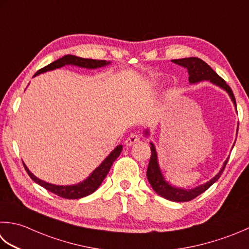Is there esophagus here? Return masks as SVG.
Instances as JSON below:
<instances>
[{
	"instance_id": "obj_1",
	"label": "esophagus",
	"mask_w": 249,
	"mask_h": 249,
	"mask_svg": "<svg viewBox=\"0 0 249 249\" xmlns=\"http://www.w3.org/2000/svg\"><path fill=\"white\" fill-rule=\"evenodd\" d=\"M139 141V137H138V135H136V134H130L127 138H126V140H125V144L127 145V147H129V145H133L134 143H136V142H138Z\"/></svg>"
}]
</instances>
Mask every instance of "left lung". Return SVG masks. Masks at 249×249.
<instances>
[{"mask_svg": "<svg viewBox=\"0 0 249 249\" xmlns=\"http://www.w3.org/2000/svg\"><path fill=\"white\" fill-rule=\"evenodd\" d=\"M173 62L177 63V65L184 67L188 69L189 72V82L190 84H196V83L202 82V81H209L213 84L220 87L223 90L228 92V95L230 96V98L233 102V105L235 107L236 110V101L235 97L233 95V91L230 89L226 81L221 79L217 73L213 71L211 67H209L205 61L199 59L197 57H189V58H182V59H175ZM237 112V110H236ZM238 129V127H237ZM145 136H149V129H145L144 131ZM237 135V130H236ZM235 143V142H234ZM151 144V158L149 162V166L147 169V178L148 181L151 184V187L157 192L159 196H160L164 198L169 199V201L173 202H188L191 201V199L196 198L198 196L199 194L205 192L206 190L212 186V184L215 183L217 180L220 178L221 174L223 170H225L226 165L228 163L229 158L225 160L222 167L219 170V173L216 175L215 177L212 178L209 181L201 184V186H197L192 189H184V188H179L176 186H172V184L168 183V181L165 180L162 172H160L159 160H158V152L155 150L154 144L150 142ZM234 147V144H233Z\"/></svg>", "mask_w": 249, "mask_h": 249, "instance_id": "obj_1", "label": "left lung"}]
</instances>
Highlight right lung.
<instances>
[{
	"label": "right lung",
	"mask_w": 249,
	"mask_h": 249,
	"mask_svg": "<svg viewBox=\"0 0 249 249\" xmlns=\"http://www.w3.org/2000/svg\"><path fill=\"white\" fill-rule=\"evenodd\" d=\"M110 63H111L110 61H106V60L85 59V58L76 57L73 55H66L62 58H59V59L50 63V65H47L46 67L42 68L41 70H38L36 74H34V76L41 74V73L55 70V69H58V68L69 66V65L76 66L80 68H86V69H98V68L106 67L110 65ZM122 150H123V145L119 144L118 147H116L108 155V157L102 160V163L89 175V177H87L85 180H83V181L76 184H71V186H57V184H53V183L44 181V180H41L36 176H34L24 163H23V166L26 168L28 175L31 177L33 181H36L37 184H40L41 187L45 188L50 192L56 194V196L60 197L68 198V199H76V198H81V197L89 196V194L94 193L96 190L100 187L101 182L104 181V179L107 177V175H108L112 164H113L114 160L120 157Z\"/></svg>",
	"instance_id": "right-lung-1"
}]
</instances>
